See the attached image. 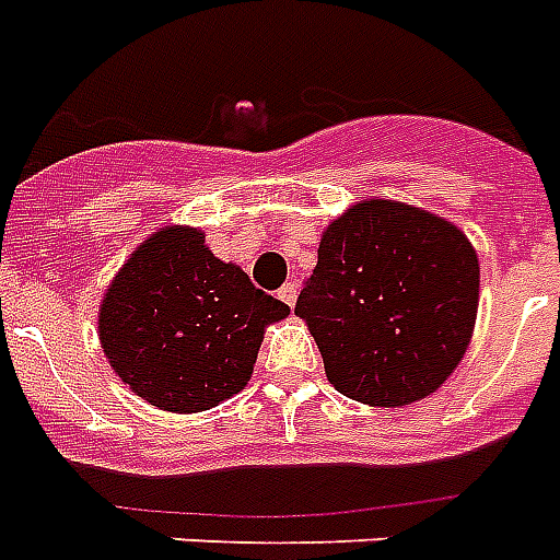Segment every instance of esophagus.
I'll list each match as a JSON object with an SVG mask.
<instances>
[{
	"mask_svg": "<svg viewBox=\"0 0 560 560\" xmlns=\"http://www.w3.org/2000/svg\"><path fill=\"white\" fill-rule=\"evenodd\" d=\"M298 292H301V285L294 283V280H289V283L280 285V292H277V298L285 303V306H294L298 303Z\"/></svg>",
	"mask_w": 560,
	"mask_h": 560,
	"instance_id": "obj_1",
	"label": "esophagus"
}]
</instances>
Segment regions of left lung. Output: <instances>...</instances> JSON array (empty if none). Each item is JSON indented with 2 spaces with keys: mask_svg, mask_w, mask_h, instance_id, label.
Here are the masks:
<instances>
[{
  "mask_svg": "<svg viewBox=\"0 0 560 560\" xmlns=\"http://www.w3.org/2000/svg\"><path fill=\"white\" fill-rule=\"evenodd\" d=\"M477 301L480 262L457 225L370 199L324 231L294 315L335 390L401 407L431 396L463 361Z\"/></svg>",
  "mask_w": 560,
  "mask_h": 560,
  "instance_id": "8db88e82",
  "label": "left lung"
}]
</instances>
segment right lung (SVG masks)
<instances>
[{"instance_id": "add662e5", "label": "right lung", "mask_w": 560, "mask_h": 560, "mask_svg": "<svg viewBox=\"0 0 560 560\" xmlns=\"http://www.w3.org/2000/svg\"><path fill=\"white\" fill-rule=\"evenodd\" d=\"M289 306L205 248L196 228H161L120 268L101 306L112 370L141 399L199 413L252 378L268 324Z\"/></svg>"}]
</instances>
